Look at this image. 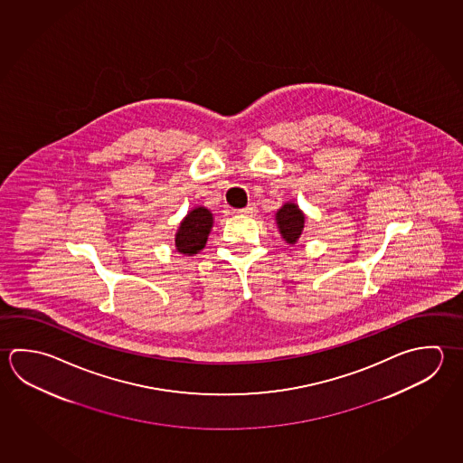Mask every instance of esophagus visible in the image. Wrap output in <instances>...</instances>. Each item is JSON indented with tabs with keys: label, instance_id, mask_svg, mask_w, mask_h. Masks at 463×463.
<instances>
[{
	"label": "esophagus",
	"instance_id": "34e87169",
	"mask_svg": "<svg viewBox=\"0 0 463 463\" xmlns=\"http://www.w3.org/2000/svg\"><path fill=\"white\" fill-rule=\"evenodd\" d=\"M240 213H241V215H254V213H256V205L250 203V205H246L244 209H240Z\"/></svg>",
	"mask_w": 463,
	"mask_h": 463
}]
</instances>
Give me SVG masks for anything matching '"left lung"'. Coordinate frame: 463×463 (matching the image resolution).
<instances>
[{"mask_svg":"<svg viewBox=\"0 0 463 463\" xmlns=\"http://www.w3.org/2000/svg\"><path fill=\"white\" fill-rule=\"evenodd\" d=\"M279 232L288 244L297 243L305 227V215L294 202H286L276 213Z\"/></svg>","mask_w":463,"mask_h":463,"instance_id":"1","label":"left lung"}]
</instances>
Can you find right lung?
<instances>
[{
  "mask_svg": "<svg viewBox=\"0 0 463 463\" xmlns=\"http://www.w3.org/2000/svg\"><path fill=\"white\" fill-rule=\"evenodd\" d=\"M213 225V215L205 207H195L185 215L181 225L177 228L176 251L181 254L193 256L203 250L207 243V236L211 233Z\"/></svg>",
  "mask_w": 463,
  "mask_h": 463,
  "instance_id": "obj_1",
  "label": "right lung"
}]
</instances>
